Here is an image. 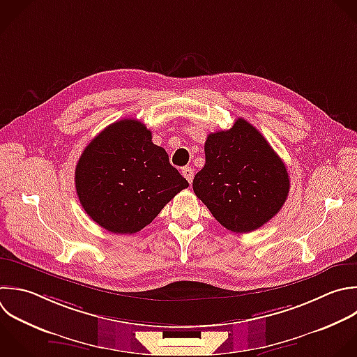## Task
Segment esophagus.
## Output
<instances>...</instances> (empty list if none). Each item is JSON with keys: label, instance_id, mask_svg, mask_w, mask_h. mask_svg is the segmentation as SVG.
Masks as SVG:
<instances>
[{"label": "esophagus", "instance_id": "1", "mask_svg": "<svg viewBox=\"0 0 357 357\" xmlns=\"http://www.w3.org/2000/svg\"><path fill=\"white\" fill-rule=\"evenodd\" d=\"M181 173H183V176L188 180V183L191 184V183H192V178H194V170H192L191 167H184V169L181 170Z\"/></svg>", "mask_w": 357, "mask_h": 357}]
</instances>
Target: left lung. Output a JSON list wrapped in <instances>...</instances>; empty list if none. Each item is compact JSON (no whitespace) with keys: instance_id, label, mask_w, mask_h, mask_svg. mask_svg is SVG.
I'll return each mask as SVG.
<instances>
[{"instance_id":"left-lung-1","label":"left lung","mask_w":357,"mask_h":357,"mask_svg":"<svg viewBox=\"0 0 357 357\" xmlns=\"http://www.w3.org/2000/svg\"><path fill=\"white\" fill-rule=\"evenodd\" d=\"M205 166L192 188L213 218L234 233H250L283 206L290 180L284 163L262 134L244 119L209 134Z\"/></svg>"}]
</instances>
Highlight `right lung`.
I'll use <instances>...</instances> for the list:
<instances>
[{
  "label": "right lung",
  "instance_id": "add662e5",
  "mask_svg": "<svg viewBox=\"0 0 357 357\" xmlns=\"http://www.w3.org/2000/svg\"><path fill=\"white\" fill-rule=\"evenodd\" d=\"M75 187L85 212L103 229L132 234L149 225L188 181L152 142L138 120L124 119L106 127L84 149Z\"/></svg>",
  "mask_w": 357,
  "mask_h": 357
}]
</instances>
